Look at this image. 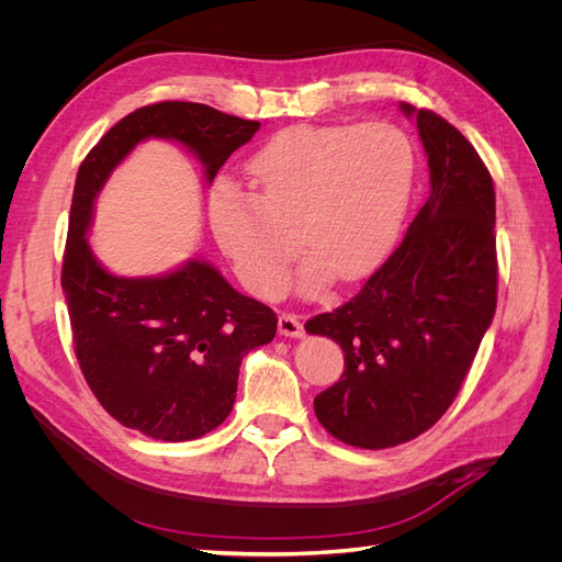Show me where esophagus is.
Wrapping results in <instances>:
<instances>
[{"mask_svg":"<svg viewBox=\"0 0 562 562\" xmlns=\"http://www.w3.org/2000/svg\"><path fill=\"white\" fill-rule=\"evenodd\" d=\"M279 333L285 337H302L304 328H302V321L295 314H281L279 316Z\"/></svg>","mask_w":562,"mask_h":562,"instance_id":"1","label":"esophagus"}]
</instances>
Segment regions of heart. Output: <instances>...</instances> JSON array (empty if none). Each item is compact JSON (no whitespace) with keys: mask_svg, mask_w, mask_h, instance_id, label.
<instances>
[{"mask_svg":"<svg viewBox=\"0 0 562 562\" xmlns=\"http://www.w3.org/2000/svg\"><path fill=\"white\" fill-rule=\"evenodd\" d=\"M415 180V149L391 124L279 131L248 161L250 194L223 180L209 196L217 246L258 295H277L297 240L307 293L335 274L353 281L394 241Z\"/></svg>","mask_w":562,"mask_h":562,"instance_id":"b5f03b06","label":"heart"}]
</instances>
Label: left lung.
Wrapping results in <instances>:
<instances>
[{
    "label": "left lung",
    "instance_id": "1",
    "mask_svg": "<svg viewBox=\"0 0 562 562\" xmlns=\"http://www.w3.org/2000/svg\"><path fill=\"white\" fill-rule=\"evenodd\" d=\"M417 122L429 196L398 248L342 307L304 323L345 351L314 413L347 446L382 450L446 415L497 310L495 187L479 151L443 116Z\"/></svg>",
    "mask_w": 562,
    "mask_h": 562
}]
</instances>
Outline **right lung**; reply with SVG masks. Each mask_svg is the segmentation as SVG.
I'll use <instances>...</instances> for the list:
<instances>
[{"mask_svg": "<svg viewBox=\"0 0 562 562\" xmlns=\"http://www.w3.org/2000/svg\"><path fill=\"white\" fill-rule=\"evenodd\" d=\"M258 128L260 122L209 105L164 100L114 124L79 166L60 277L75 353L100 405L149 438L178 443L220 427L232 413L244 356L274 339L279 318L203 260L161 277L112 274L87 239L95 196L147 138L180 143L213 182Z\"/></svg>", "mask_w": 562, "mask_h": 562, "instance_id": "right-lung-1", "label": "right lung"}]
</instances>
